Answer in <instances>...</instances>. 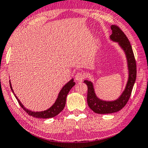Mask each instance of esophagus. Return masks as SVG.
<instances>
[{"label":"esophagus","mask_w":148,"mask_h":148,"mask_svg":"<svg viewBox=\"0 0 148 148\" xmlns=\"http://www.w3.org/2000/svg\"><path fill=\"white\" fill-rule=\"evenodd\" d=\"M84 78H85V75H84V74H83L82 72H78L75 76V79L76 80H77L78 82L83 81Z\"/></svg>","instance_id":"obj_1"}]
</instances>
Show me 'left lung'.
<instances>
[{
  "instance_id": "8db88e82",
  "label": "left lung",
  "mask_w": 148,
  "mask_h": 148,
  "mask_svg": "<svg viewBox=\"0 0 148 148\" xmlns=\"http://www.w3.org/2000/svg\"><path fill=\"white\" fill-rule=\"evenodd\" d=\"M112 34L110 40L117 43L118 46L124 51L126 55L127 68L128 71V80L124 90L116 100L108 101L99 98L95 92L93 84L90 80H85L84 83L87 84V104L93 112L98 114L113 113L120 111L124 108L130 98L136 77V66L132 48L128 39L121 30L117 26L111 25Z\"/></svg>"
}]
</instances>
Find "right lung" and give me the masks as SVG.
<instances>
[{
	"mask_svg": "<svg viewBox=\"0 0 148 148\" xmlns=\"http://www.w3.org/2000/svg\"><path fill=\"white\" fill-rule=\"evenodd\" d=\"M9 85H10L11 89H12L13 93L14 94L15 97L18 100V103L20 104V105L21 106V107L27 113L29 114V115L32 116V117H37V118H44V119H47L50 118V117H55L56 115H57L59 113H61L63 111V109L65 107V102H66V97L68 96L69 91H70V89L75 85V82L74 81V78H72L70 81L68 82L65 85L62 87V89H61L60 92L58 94L57 98L56 99L55 103L50 106L49 108L45 110V111H32L31 110L27 109V108H25L23 104H22V102H20L18 97L16 96L14 90H13V88L12 86V83L11 81L9 80Z\"/></svg>",
	"mask_w": 148,
	"mask_h": 148,
	"instance_id": "obj_1",
	"label": "right lung"
}]
</instances>
